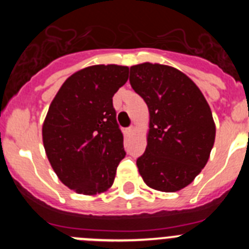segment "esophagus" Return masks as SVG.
I'll return each instance as SVG.
<instances>
[{
  "label": "esophagus",
  "instance_id": "esophagus-1",
  "mask_svg": "<svg viewBox=\"0 0 249 249\" xmlns=\"http://www.w3.org/2000/svg\"><path fill=\"white\" fill-rule=\"evenodd\" d=\"M135 131H136L135 126H131V127H129V128H127V131H126L127 136H132V135H133V133H135Z\"/></svg>",
  "mask_w": 249,
  "mask_h": 249
}]
</instances>
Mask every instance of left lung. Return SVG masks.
Returning a JSON list of instances; mask_svg holds the SVG:
<instances>
[{
    "label": "left lung",
    "instance_id": "8db88e82",
    "mask_svg": "<svg viewBox=\"0 0 249 249\" xmlns=\"http://www.w3.org/2000/svg\"><path fill=\"white\" fill-rule=\"evenodd\" d=\"M129 83L149 112L138 172L153 190L177 192L192 183L210 158L215 138L210 105L190 77L171 66H132Z\"/></svg>",
    "mask_w": 249,
    "mask_h": 249
}]
</instances>
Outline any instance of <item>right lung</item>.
<instances>
[{
    "label": "right lung",
    "mask_w": 249,
    "mask_h": 249,
    "mask_svg": "<svg viewBox=\"0 0 249 249\" xmlns=\"http://www.w3.org/2000/svg\"><path fill=\"white\" fill-rule=\"evenodd\" d=\"M127 66L94 65L63 82L42 126L46 155L65 186L80 195L106 192L126 152L112 97L128 80Z\"/></svg>",
    "instance_id": "add662e5"
}]
</instances>
